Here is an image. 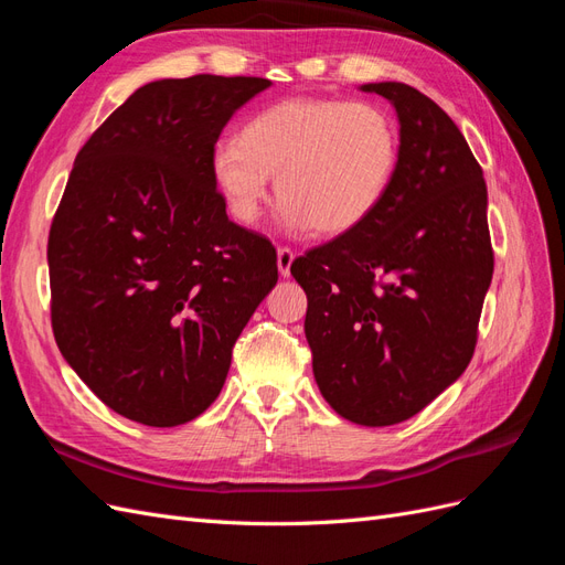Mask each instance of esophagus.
<instances>
[{"label": "esophagus", "mask_w": 565, "mask_h": 565, "mask_svg": "<svg viewBox=\"0 0 565 565\" xmlns=\"http://www.w3.org/2000/svg\"><path fill=\"white\" fill-rule=\"evenodd\" d=\"M295 249H289V247H278V270H280V276H289V270H292V262H295Z\"/></svg>", "instance_id": "34e87169"}]
</instances>
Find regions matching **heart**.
<instances>
[{
  "label": "heart",
  "instance_id": "1",
  "mask_svg": "<svg viewBox=\"0 0 565 565\" xmlns=\"http://www.w3.org/2000/svg\"><path fill=\"white\" fill-rule=\"evenodd\" d=\"M401 150V127L384 106L295 96L249 117L237 141H218L212 177L245 226L262 216L276 177L289 228L344 235L384 204Z\"/></svg>",
  "mask_w": 565,
  "mask_h": 565
}]
</instances>
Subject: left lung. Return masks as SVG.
<instances>
[{
  "mask_svg": "<svg viewBox=\"0 0 565 565\" xmlns=\"http://www.w3.org/2000/svg\"><path fill=\"white\" fill-rule=\"evenodd\" d=\"M401 119V167L361 228L292 262L309 309L313 374L334 413L363 426L405 422L467 370L492 280L483 169L429 96L363 84Z\"/></svg>",
  "mask_w": 565,
  "mask_h": 565,
  "instance_id": "1",
  "label": "left lung"
}]
</instances>
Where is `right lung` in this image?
<instances>
[{"mask_svg": "<svg viewBox=\"0 0 565 565\" xmlns=\"http://www.w3.org/2000/svg\"><path fill=\"white\" fill-rule=\"evenodd\" d=\"M266 87L150 82L77 152L46 245L51 328L79 380L131 422L202 415L278 282L276 247L228 218L212 177L218 134Z\"/></svg>", "mask_w": 565, "mask_h": 565, "instance_id": "right-lung-1", "label": "right lung"}]
</instances>
